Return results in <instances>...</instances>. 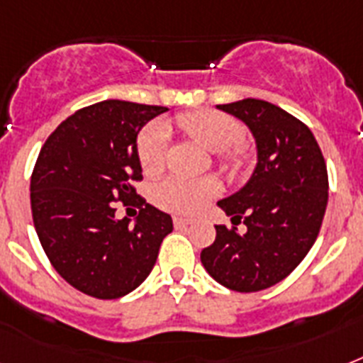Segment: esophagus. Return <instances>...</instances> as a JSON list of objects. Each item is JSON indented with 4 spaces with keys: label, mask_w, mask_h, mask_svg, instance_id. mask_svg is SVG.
<instances>
[{
    "label": "esophagus",
    "mask_w": 363,
    "mask_h": 363,
    "mask_svg": "<svg viewBox=\"0 0 363 363\" xmlns=\"http://www.w3.org/2000/svg\"><path fill=\"white\" fill-rule=\"evenodd\" d=\"M173 224H175V228H186L192 224V220H190V218H182V216H175V218H173Z\"/></svg>",
    "instance_id": "34e87169"
}]
</instances>
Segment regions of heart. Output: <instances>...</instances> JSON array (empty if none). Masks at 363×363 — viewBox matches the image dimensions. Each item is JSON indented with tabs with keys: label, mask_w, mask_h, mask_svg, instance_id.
Returning a JSON list of instances; mask_svg holds the SVG:
<instances>
[{
	"label": "heart",
	"mask_w": 363,
	"mask_h": 363,
	"mask_svg": "<svg viewBox=\"0 0 363 363\" xmlns=\"http://www.w3.org/2000/svg\"><path fill=\"white\" fill-rule=\"evenodd\" d=\"M188 137L203 145L211 152H218V162L226 171H239L242 165L241 154L235 150L245 135L242 125L232 116L216 111H194L179 116L177 121ZM137 162L145 175L154 177L164 169L167 152V130L160 122H150L137 135ZM220 192V184L213 177L186 181L169 177L152 188L150 198L160 209L177 215H194L205 207L211 198Z\"/></svg>",
	"instance_id": "1"
}]
</instances>
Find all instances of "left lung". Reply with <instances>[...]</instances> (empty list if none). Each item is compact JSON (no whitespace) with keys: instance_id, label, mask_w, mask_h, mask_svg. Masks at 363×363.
<instances>
[{"instance_id":"obj_1","label":"left lung","mask_w":363,"mask_h":363,"mask_svg":"<svg viewBox=\"0 0 363 363\" xmlns=\"http://www.w3.org/2000/svg\"><path fill=\"white\" fill-rule=\"evenodd\" d=\"M250 128L258 165L247 186L218 201L233 228L215 226L201 264L235 292H258L286 279L318 238L328 205V169L313 131L264 99L218 105ZM241 220L247 226L239 234Z\"/></svg>"}]
</instances>
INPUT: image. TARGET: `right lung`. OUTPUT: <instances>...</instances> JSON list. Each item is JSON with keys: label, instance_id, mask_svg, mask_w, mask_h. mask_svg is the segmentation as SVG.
Listing matches in <instances>:
<instances>
[{"label": "right lung", "instance_id": "1", "mask_svg": "<svg viewBox=\"0 0 363 363\" xmlns=\"http://www.w3.org/2000/svg\"><path fill=\"white\" fill-rule=\"evenodd\" d=\"M158 105L107 99L67 116L48 135L30 181L33 226L58 275L98 299L135 290L158 258L173 220L139 196L137 133L165 113ZM140 209L136 226L116 203Z\"/></svg>", "mask_w": 363, "mask_h": 363}]
</instances>
